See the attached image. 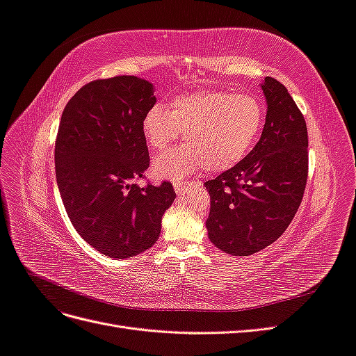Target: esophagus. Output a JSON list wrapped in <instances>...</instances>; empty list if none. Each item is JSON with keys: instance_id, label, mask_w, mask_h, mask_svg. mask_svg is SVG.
<instances>
[{"instance_id": "esophagus-1", "label": "esophagus", "mask_w": 356, "mask_h": 356, "mask_svg": "<svg viewBox=\"0 0 356 356\" xmlns=\"http://www.w3.org/2000/svg\"><path fill=\"white\" fill-rule=\"evenodd\" d=\"M191 182L190 181H179V179H175L174 181V188L177 191V195H186V191L188 190Z\"/></svg>"}]
</instances>
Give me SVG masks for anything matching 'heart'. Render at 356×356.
<instances>
[{
	"label": "heart",
	"instance_id": "obj_1",
	"mask_svg": "<svg viewBox=\"0 0 356 356\" xmlns=\"http://www.w3.org/2000/svg\"><path fill=\"white\" fill-rule=\"evenodd\" d=\"M264 123L263 104L252 95L202 90L178 96L169 110L156 104L143 118V136L153 152H165L182 132L184 145L159 156L157 177H186L203 166L222 172L252 148Z\"/></svg>",
	"mask_w": 356,
	"mask_h": 356
}]
</instances>
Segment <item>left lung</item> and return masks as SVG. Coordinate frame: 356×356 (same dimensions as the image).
<instances>
[{
    "instance_id": "8db88e82",
    "label": "left lung",
    "mask_w": 356,
    "mask_h": 356,
    "mask_svg": "<svg viewBox=\"0 0 356 356\" xmlns=\"http://www.w3.org/2000/svg\"><path fill=\"white\" fill-rule=\"evenodd\" d=\"M260 141L238 165L204 182L211 196V242L232 255H252L281 238L305 195L309 154L305 117L284 84L266 77Z\"/></svg>"
}]
</instances>
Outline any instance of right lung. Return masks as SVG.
I'll return each mask as SVG.
<instances>
[{
    "label": "right lung",
    "instance_id": "1",
    "mask_svg": "<svg viewBox=\"0 0 356 356\" xmlns=\"http://www.w3.org/2000/svg\"><path fill=\"white\" fill-rule=\"evenodd\" d=\"M154 104L152 83L118 75L83 86L60 117L55 168L63 207L81 238L110 258L152 248L175 200L168 181L135 182L149 166L143 118Z\"/></svg>",
    "mask_w": 356,
    "mask_h": 356
}]
</instances>
